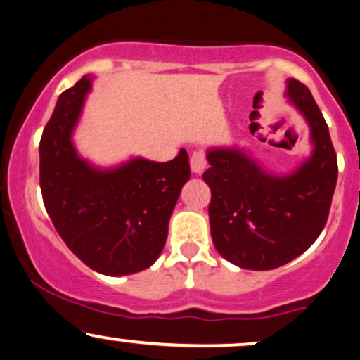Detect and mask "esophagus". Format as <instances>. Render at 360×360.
Here are the masks:
<instances>
[{"label":"esophagus","mask_w":360,"mask_h":360,"mask_svg":"<svg viewBox=\"0 0 360 360\" xmlns=\"http://www.w3.org/2000/svg\"><path fill=\"white\" fill-rule=\"evenodd\" d=\"M190 168H192L195 175H200V173L207 168L205 155L202 152H195L192 157H190Z\"/></svg>","instance_id":"34e87169"}]
</instances>
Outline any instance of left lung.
I'll return each instance as SVG.
<instances>
[{"instance_id":"left-lung-1","label":"left lung","mask_w":360,"mask_h":360,"mask_svg":"<svg viewBox=\"0 0 360 360\" xmlns=\"http://www.w3.org/2000/svg\"><path fill=\"white\" fill-rule=\"evenodd\" d=\"M285 96L307 122L312 145L294 170L270 172L240 146L207 150L210 168L202 179L212 192V240L225 260L240 269L272 270L297 259L317 240L329 217L337 184L329 127L302 83L288 78Z\"/></svg>"}]
</instances>
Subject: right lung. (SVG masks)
Instances as JSON below:
<instances>
[{
	"label": "right lung",
	"instance_id": "obj_1",
	"mask_svg": "<svg viewBox=\"0 0 360 360\" xmlns=\"http://www.w3.org/2000/svg\"><path fill=\"white\" fill-rule=\"evenodd\" d=\"M95 77L58 96L39 141L44 208L70 250L95 272L122 277L152 267L190 179L187 150L170 162L130 157L113 167L83 158L73 141Z\"/></svg>",
	"mask_w": 360,
	"mask_h": 360
}]
</instances>
